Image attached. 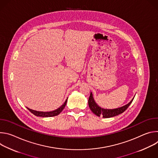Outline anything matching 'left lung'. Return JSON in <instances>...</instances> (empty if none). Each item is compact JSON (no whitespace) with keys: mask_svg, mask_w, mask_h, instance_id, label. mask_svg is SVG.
I'll return each instance as SVG.
<instances>
[{"mask_svg":"<svg viewBox=\"0 0 158 158\" xmlns=\"http://www.w3.org/2000/svg\"><path fill=\"white\" fill-rule=\"evenodd\" d=\"M134 98V97L128 104H127L122 107L116 108V109H104V108L101 107L96 102V101L94 99L93 95L92 93L91 92V94H90L89 101H88V104H89L90 109H91V111L96 116H98L99 117L102 116V118H109L118 116V115L123 113V112H124L127 109V107L129 106V105L132 103Z\"/></svg>","mask_w":158,"mask_h":158,"instance_id":"1","label":"left lung"}]
</instances>
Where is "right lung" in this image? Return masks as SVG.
<instances>
[{"mask_svg":"<svg viewBox=\"0 0 158 158\" xmlns=\"http://www.w3.org/2000/svg\"><path fill=\"white\" fill-rule=\"evenodd\" d=\"M67 101V99L65 100V101L64 102V103L59 108H57V109L52 110V111H49V112H43V111H37V110H34L32 109H31L27 107V109L31 111L33 114H34L36 116H40V117H42V118H48V117H53V116H56L58 114H59L60 112L62 111V110L64 109V108L65 107L66 103Z\"/></svg>","mask_w":158,"mask_h":158,"instance_id":"right-lung-1","label":"right lung"}]
</instances>
